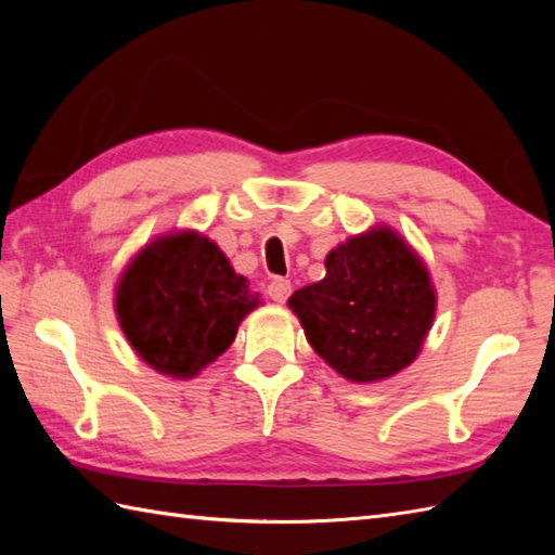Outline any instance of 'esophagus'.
<instances>
[{
  "label": "esophagus",
  "instance_id": "34e87169",
  "mask_svg": "<svg viewBox=\"0 0 555 555\" xmlns=\"http://www.w3.org/2000/svg\"><path fill=\"white\" fill-rule=\"evenodd\" d=\"M267 293H269V298H271V300L284 302V300L291 296V281H288V279H284V276H274V279L269 281Z\"/></svg>",
  "mask_w": 555,
  "mask_h": 555
}]
</instances>
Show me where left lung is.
Masks as SVG:
<instances>
[{"label": "left lung", "mask_w": 555, "mask_h": 555, "mask_svg": "<svg viewBox=\"0 0 555 555\" xmlns=\"http://www.w3.org/2000/svg\"><path fill=\"white\" fill-rule=\"evenodd\" d=\"M310 346L350 382H379L417 358L436 296L420 257L374 229L326 255V276L291 296Z\"/></svg>", "instance_id": "obj_1"}]
</instances>
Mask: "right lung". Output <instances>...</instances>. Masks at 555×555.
<instances>
[{
  "mask_svg": "<svg viewBox=\"0 0 555 555\" xmlns=\"http://www.w3.org/2000/svg\"><path fill=\"white\" fill-rule=\"evenodd\" d=\"M255 308L247 281L197 233L150 243L116 291V314L133 350L176 379H191L217 360Z\"/></svg>",
  "mask_w": 555,
  "mask_h": 555,
  "instance_id": "right-lung-1",
  "label": "right lung"
}]
</instances>
